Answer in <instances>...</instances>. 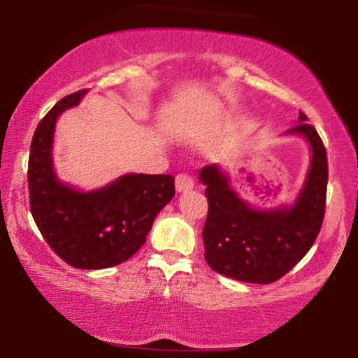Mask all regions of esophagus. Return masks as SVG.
Segmentation results:
<instances>
[{
  "instance_id": "obj_1",
  "label": "esophagus",
  "mask_w": 358,
  "mask_h": 358,
  "mask_svg": "<svg viewBox=\"0 0 358 358\" xmlns=\"http://www.w3.org/2000/svg\"><path fill=\"white\" fill-rule=\"evenodd\" d=\"M194 187V180L189 174H178L176 176V190L178 192H187Z\"/></svg>"
}]
</instances>
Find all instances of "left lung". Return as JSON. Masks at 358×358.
Wrapping results in <instances>:
<instances>
[{
    "mask_svg": "<svg viewBox=\"0 0 358 358\" xmlns=\"http://www.w3.org/2000/svg\"><path fill=\"white\" fill-rule=\"evenodd\" d=\"M287 134L301 135L311 146L306 182L292 207L256 210L229 187L217 164L200 169L207 185L208 215L202 238L205 261L215 272L248 283H272L290 272L320 234L326 208L327 156L321 136L300 110Z\"/></svg>",
    "mask_w": 358,
    "mask_h": 358,
    "instance_id": "left-lung-1",
    "label": "left lung"
}]
</instances>
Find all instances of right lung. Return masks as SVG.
I'll return each mask as SVG.
<instances>
[{
	"label": "right lung",
	"mask_w": 358,
	"mask_h": 358,
	"mask_svg": "<svg viewBox=\"0 0 358 358\" xmlns=\"http://www.w3.org/2000/svg\"><path fill=\"white\" fill-rule=\"evenodd\" d=\"M85 92L65 96L38 122L29 153V203L58 257L76 268H106L125 262L143 246L156 215L174 197V178L125 174L92 192L60 182L52 161L55 122Z\"/></svg>",
	"instance_id": "obj_1"
}]
</instances>
